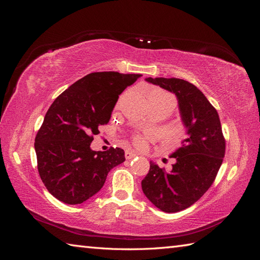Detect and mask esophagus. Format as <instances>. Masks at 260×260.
Here are the masks:
<instances>
[{"label": "esophagus", "instance_id": "34e87169", "mask_svg": "<svg viewBox=\"0 0 260 260\" xmlns=\"http://www.w3.org/2000/svg\"><path fill=\"white\" fill-rule=\"evenodd\" d=\"M137 155L138 154L136 152H132V151H125V154H124L125 158L127 159H131V158H133V157H136Z\"/></svg>", "mask_w": 260, "mask_h": 260}]
</instances>
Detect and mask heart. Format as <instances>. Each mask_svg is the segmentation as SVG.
<instances>
[{
    "label": "heart",
    "instance_id": "1",
    "mask_svg": "<svg viewBox=\"0 0 260 260\" xmlns=\"http://www.w3.org/2000/svg\"><path fill=\"white\" fill-rule=\"evenodd\" d=\"M148 102H153V103H159V104H167V103H174L168 94L160 92V91H154L151 93V95L148 96ZM135 144L139 148H143L146 145V137L144 136H137L135 138Z\"/></svg>",
    "mask_w": 260,
    "mask_h": 260
}]
</instances>
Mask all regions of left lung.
<instances>
[{"label":"left lung","mask_w":260,"mask_h":260,"mask_svg":"<svg viewBox=\"0 0 260 260\" xmlns=\"http://www.w3.org/2000/svg\"><path fill=\"white\" fill-rule=\"evenodd\" d=\"M145 80L177 96L187 138L170 155L176 158L171 171L151 161L141 184L153 205L165 212H177L198 202L214 182L225 152L221 123L215 107L194 84L178 78Z\"/></svg>","instance_id":"8db88e82"}]
</instances>
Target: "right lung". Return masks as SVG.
<instances>
[{"mask_svg":"<svg viewBox=\"0 0 260 260\" xmlns=\"http://www.w3.org/2000/svg\"><path fill=\"white\" fill-rule=\"evenodd\" d=\"M142 75L92 73L53 102L35 140L38 170L48 191L76 205L103 187L108 172L125 160L122 148L90 147L99 128L111 119L118 98Z\"/></svg>","mask_w":260,"mask_h":260,"instance_id":"add662e5","label":"right lung"}]
</instances>
